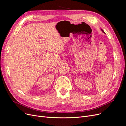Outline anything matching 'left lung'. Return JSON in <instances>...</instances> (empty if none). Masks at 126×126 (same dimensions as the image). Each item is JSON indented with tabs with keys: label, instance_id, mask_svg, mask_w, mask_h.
<instances>
[{
	"label": "left lung",
	"instance_id": "obj_1",
	"mask_svg": "<svg viewBox=\"0 0 126 126\" xmlns=\"http://www.w3.org/2000/svg\"><path fill=\"white\" fill-rule=\"evenodd\" d=\"M101 31H102V32H104V33H105V32H104V30H102V29H101Z\"/></svg>",
	"mask_w": 126,
	"mask_h": 126
}]
</instances>
